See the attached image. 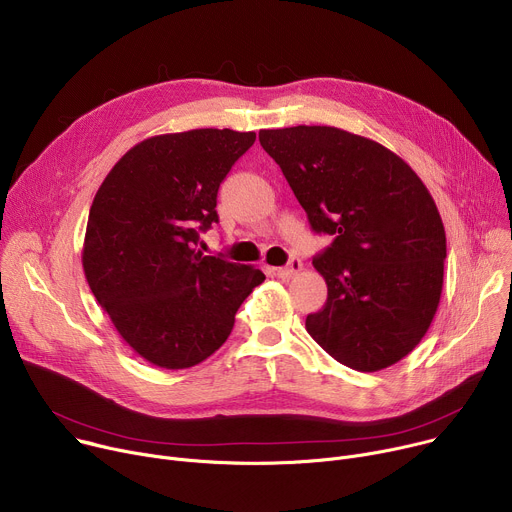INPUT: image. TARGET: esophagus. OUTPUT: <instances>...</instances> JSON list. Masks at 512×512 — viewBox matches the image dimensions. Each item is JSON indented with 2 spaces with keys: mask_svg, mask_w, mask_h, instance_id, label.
<instances>
[{
  "mask_svg": "<svg viewBox=\"0 0 512 512\" xmlns=\"http://www.w3.org/2000/svg\"><path fill=\"white\" fill-rule=\"evenodd\" d=\"M300 271H302V261H300V259H296V257H292V259H290V263H288L286 267L275 269V275H277V277H282V280H290V277L298 275Z\"/></svg>",
  "mask_w": 512,
  "mask_h": 512,
  "instance_id": "obj_1",
  "label": "esophagus"
}]
</instances>
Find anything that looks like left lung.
Instances as JSON below:
<instances>
[{
	"mask_svg": "<svg viewBox=\"0 0 512 512\" xmlns=\"http://www.w3.org/2000/svg\"><path fill=\"white\" fill-rule=\"evenodd\" d=\"M316 232L329 296L308 335L339 363L380 371L429 331L443 290L445 228L427 185L371 138L335 126L259 130Z\"/></svg>",
	"mask_w": 512,
	"mask_h": 512,
	"instance_id": "obj_1",
	"label": "left lung"
}]
</instances>
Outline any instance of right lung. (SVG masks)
<instances>
[{
	"label": "right lung",
	"mask_w": 512,
	"mask_h": 512,
	"mask_svg": "<svg viewBox=\"0 0 512 512\" xmlns=\"http://www.w3.org/2000/svg\"><path fill=\"white\" fill-rule=\"evenodd\" d=\"M255 132L196 128L149 136L110 169L91 204L85 280L124 343L163 369L222 347L265 275L196 249L218 222L216 194Z\"/></svg>",
	"instance_id": "right-lung-1"
}]
</instances>
